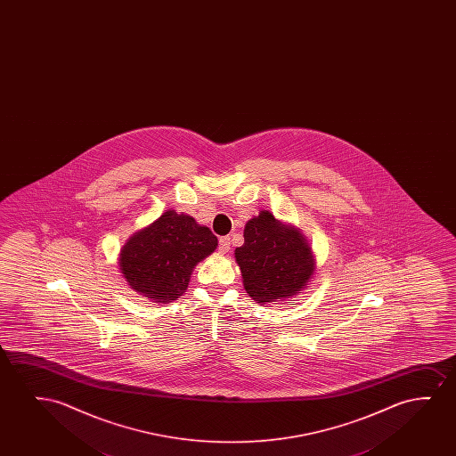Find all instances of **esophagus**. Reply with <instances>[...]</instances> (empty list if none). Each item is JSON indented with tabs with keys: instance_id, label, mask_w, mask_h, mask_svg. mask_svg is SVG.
<instances>
[{
	"instance_id": "1",
	"label": "esophagus",
	"mask_w": 456,
	"mask_h": 456,
	"mask_svg": "<svg viewBox=\"0 0 456 456\" xmlns=\"http://www.w3.org/2000/svg\"><path fill=\"white\" fill-rule=\"evenodd\" d=\"M219 250L223 252V254H227L229 250H231V238L223 237L219 238Z\"/></svg>"
}]
</instances>
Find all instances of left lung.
I'll return each mask as SVG.
<instances>
[{"instance_id":"8db88e82","label":"left lung","mask_w":456,"mask_h":456,"mask_svg":"<svg viewBox=\"0 0 456 456\" xmlns=\"http://www.w3.org/2000/svg\"><path fill=\"white\" fill-rule=\"evenodd\" d=\"M244 244L235 249L246 293L260 305L285 302L306 289L316 258L305 235L262 210L244 225Z\"/></svg>"}]
</instances>
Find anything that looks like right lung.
Segmentation results:
<instances>
[{
  "label": "right lung",
  "instance_id": "1",
  "mask_svg": "<svg viewBox=\"0 0 456 456\" xmlns=\"http://www.w3.org/2000/svg\"><path fill=\"white\" fill-rule=\"evenodd\" d=\"M218 238L187 213L167 210L134 232L119 250L123 279L135 293L169 304L187 291L198 263L212 256Z\"/></svg>",
  "mask_w": 456,
  "mask_h": 456
}]
</instances>
